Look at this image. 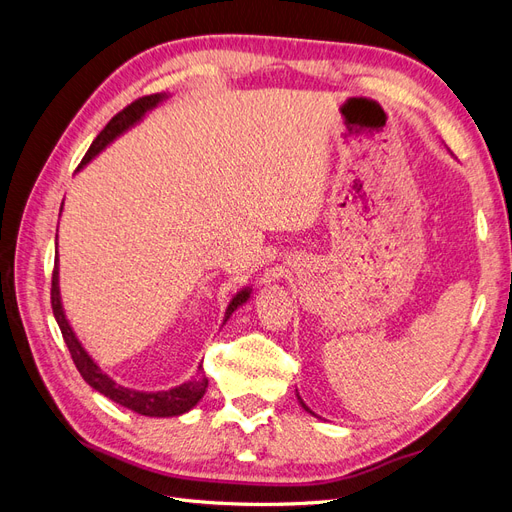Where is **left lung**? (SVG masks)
Returning <instances> with one entry per match:
<instances>
[{
  "label": "left lung",
  "instance_id": "8db88e82",
  "mask_svg": "<svg viewBox=\"0 0 512 512\" xmlns=\"http://www.w3.org/2000/svg\"><path fill=\"white\" fill-rule=\"evenodd\" d=\"M297 399H299V404H301V408H303V410H305V412H309V414H314V412H312V410H309V408H307V406H305V401H303V399H301V397H299V393H297Z\"/></svg>",
  "mask_w": 512,
  "mask_h": 512
}]
</instances>
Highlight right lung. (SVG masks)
Listing matches in <instances>:
<instances>
[{"label":"right lung","mask_w":512,"mask_h":512,"mask_svg":"<svg viewBox=\"0 0 512 512\" xmlns=\"http://www.w3.org/2000/svg\"><path fill=\"white\" fill-rule=\"evenodd\" d=\"M164 100H168V94H153V96L138 98L136 102L123 108V111L108 121L106 128L96 136V141L91 143L81 166L76 170L85 168L91 160L98 156V153H102L108 145H111L115 138L126 134L130 128L136 126V123H141L145 119V115L149 111H153L158 104H162ZM61 211H64V203H61ZM61 211H59V215H61ZM55 245H57V235H55ZM250 297H252V288L245 286L235 294V297L230 299L226 312H224L222 327L228 322V318L235 314V309L250 301ZM51 305H53V316L59 324V331H61V335H64V342L72 354V361H74L76 369H79V374L83 376V380L91 386V389H96L100 395L115 401V404L128 408L136 414H143V416L168 418V416H181L185 412H190L207 393L209 380L203 371V363L198 365L196 376H192L188 382H183L179 386H173V389H168V391H136V389H130V386L117 384L111 376L106 374V371H102V367L94 359H91V354L79 342V337H76L72 324L66 318L64 303H61V292H59V258H55V269H53Z\"/></svg>","instance_id":"1"}]
</instances>
